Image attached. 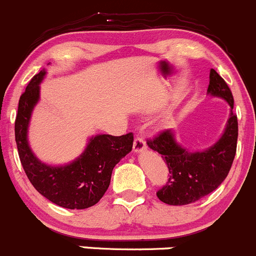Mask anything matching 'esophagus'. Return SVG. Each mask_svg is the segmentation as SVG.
Segmentation results:
<instances>
[{
	"mask_svg": "<svg viewBox=\"0 0 256 256\" xmlns=\"http://www.w3.org/2000/svg\"><path fill=\"white\" fill-rule=\"evenodd\" d=\"M146 149V142H144L143 138H136L134 139V143H133V152L134 153H142Z\"/></svg>",
	"mask_w": 256,
	"mask_h": 256,
	"instance_id": "esophagus-1",
	"label": "esophagus"
}]
</instances>
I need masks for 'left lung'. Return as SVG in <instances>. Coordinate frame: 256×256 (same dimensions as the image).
I'll return each mask as SVG.
<instances>
[{
	"mask_svg": "<svg viewBox=\"0 0 256 256\" xmlns=\"http://www.w3.org/2000/svg\"><path fill=\"white\" fill-rule=\"evenodd\" d=\"M206 94L224 100L230 107L224 132L214 144L203 150H192L176 140L172 128L159 132L156 138L146 142L169 168L168 183L156 193L169 206H186L208 196L224 182L232 168L238 140V120L232 113L234 100L225 80L213 68L209 73Z\"/></svg>",
	"mask_w": 256,
	"mask_h": 256,
	"instance_id": "1",
	"label": "left lung"
}]
</instances>
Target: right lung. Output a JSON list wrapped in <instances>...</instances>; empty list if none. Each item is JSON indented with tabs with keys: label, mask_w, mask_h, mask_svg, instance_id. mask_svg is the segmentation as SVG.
Segmentation results:
<instances>
[{
	"label": "right lung",
	"mask_w": 256,
	"mask_h": 256,
	"mask_svg": "<svg viewBox=\"0 0 256 256\" xmlns=\"http://www.w3.org/2000/svg\"><path fill=\"white\" fill-rule=\"evenodd\" d=\"M50 64V63H48ZM42 70L27 86L18 102L14 123L17 149L26 176L41 196L67 209H87L100 200L110 183L112 170L132 150V133L120 136L97 134L88 138L84 150L66 164H48L32 150L28 129L32 113L41 98Z\"/></svg>",
	"instance_id": "add662e5"
}]
</instances>
